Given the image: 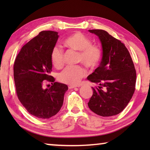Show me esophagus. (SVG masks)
<instances>
[{"label": "esophagus", "mask_w": 150, "mask_h": 150, "mask_svg": "<svg viewBox=\"0 0 150 150\" xmlns=\"http://www.w3.org/2000/svg\"><path fill=\"white\" fill-rule=\"evenodd\" d=\"M80 86H77V85H69L68 86V88L69 89H73V88H76V87H79Z\"/></svg>", "instance_id": "esophagus-1"}]
</instances>
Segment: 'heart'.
Wrapping results in <instances>:
<instances>
[{"label": "heart", "instance_id": "heart-1", "mask_svg": "<svg viewBox=\"0 0 150 150\" xmlns=\"http://www.w3.org/2000/svg\"><path fill=\"white\" fill-rule=\"evenodd\" d=\"M67 48L78 51V61L82 62L89 68H94L99 64L102 59V50L99 46L91 44V40L80 32L69 35L63 42ZM50 61L54 67L60 69L63 65V52L58 46L52 48ZM86 74L85 69L81 65L67 67L59 76V79L63 83L76 85Z\"/></svg>", "mask_w": 150, "mask_h": 150}]
</instances>
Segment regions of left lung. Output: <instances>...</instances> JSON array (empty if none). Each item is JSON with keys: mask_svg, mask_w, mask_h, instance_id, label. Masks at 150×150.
Here are the masks:
<instances>
[{"mask_svg": "<svg viewBox=\"0 0 150 150\" xmlns=\"http://www.w3.org/2000/svg\"><path fill=\"white\" fill-rule=\"evenodd\" d=\"M99 38L102 57L99 67L87 77L97 84L89 108L102 117L120 113L128 105L135 90L136 70L130 53L120 40L101 29L89 30Z\"/></svg>", "mask_w": 150, "mask_h": 150, "instance_id": "1", "label": "left lung"}]
</instances>
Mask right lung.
<instances>
[{
	"label": "right lung",
	"instance_id": "right-lung-1",
	"mask_svg": "<svg viewBox=\"0 0 150 150\" xmlns=\"http://www.w3.org/2000/svg\"><path fill=\"white\" fill-rule=\"evenodd\" d=\"M59 38L58 33L44 30L22 47L13 65V76L19 100L30 115L49 119L60 110L68 87L54 82L50 74L52 64L50 53ZM50 81L53 85L44 89Z\"/></svg>",
	"mask_w": 150,
	"mask_h": 150
}]
</instances>
